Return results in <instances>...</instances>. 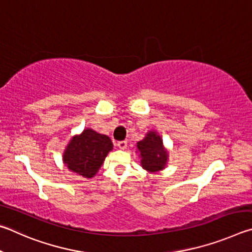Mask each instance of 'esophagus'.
I'll list each match as a JSON object with an SVG mask.
<instances>
[{
    "label": "esophagus",
    "instance_id": "obj_1",
    "mask_svg": "<svg viewBox=\"0 0 252 252\" xmlns=\"http://www.w3.org/2000/svg\"><path fill=\"white\" fill-rule=\"evenodd\" d=\"M117 146H118L119 148H121V149H126V147H127V142H126V140H121V142H118Z\"/></svg>",
    "mask_w": 252,
    "mask_h": 252
}]
</instances>
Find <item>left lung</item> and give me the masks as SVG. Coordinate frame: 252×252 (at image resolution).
<instances>
[{
	"label": "left lung",
	"mask_w": 252,
	"mask_h": 252,
	"mask_svg": "<svg viewBox=\"0 0 252 252\" xmlns=\"http://www.w3.org/2000/svg\"><path fill=\"white\" fill-rule=\"evenodd\" d=\"M142 156V166L149 171H158L164 168L167 161V152L162 147V140L154 131L137 143Z\"/></svg>",
	"instance_id": "obj_1"
}]
</instances>
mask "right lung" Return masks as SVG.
Here are the masks:
<instances>
[{
	"instance_id": "add662e5",
	"label": "right lung",
	"mask_w": 252,
	"mask_h": 252,
	"mask_svg": "<svg viewBox=\"0 0 252 252\" xmlns=\"http://www.w3.org/2000/svg\"><path fill=\"white\" fill-rule=\"evenodd\" d=\"M112 149L113 143L108 136L85 129L70 140L64 153V162L74 173L92 178Z\"/></svg>"
}]
</instances>
